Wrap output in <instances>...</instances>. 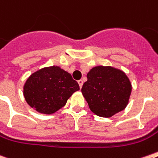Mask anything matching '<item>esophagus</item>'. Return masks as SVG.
Returning <instances> with one entry per match:
<instances>
[{
    "instance_id": "obj_1",
    "label": "esophagus",
    "mask_w": 158,
    "mask_h": 158,
    "mask_svg": "<svg viewBox=\"0 0 158 158\" xmlns=\"http://www.w3.org/2000/svg\"><path fill=\"white\" fill-rule=\"evenodd\" d=\"M78 83H79V87H80V88H82V87H83V80H82V79L79 80V81H78Z\"/></svg>"
}]
</instances>
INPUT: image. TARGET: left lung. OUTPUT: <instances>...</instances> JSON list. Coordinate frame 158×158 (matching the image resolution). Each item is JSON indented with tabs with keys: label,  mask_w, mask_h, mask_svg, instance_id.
Masks as SVG:
<instances>
[{
	"label": "left lung",
	"mask_w": 158,
	"mask_h": 158,
	"mask_svg": "<svg viewBox=\"0 0 158 158\" xmlns=\"http://www.w3.org/2000/svg\"><path fill=\"white\" fill-rule=\"evenodd\" d=\"M81 91L93 113L111 117L128 105L132 84L124 71L115 67L97 66L87 73Z\"/></svg>",
	"instance_id": "obj_1"
}]
</instances>
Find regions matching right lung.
<instances>
[{
	"label": "right lung",
	"instance_id": "obj_1",
	"mask_svg": "<svg viewBox=\"0 0 158 158\" xmlns=\"http://www.w3.org/2000/svg\"><path fill=\"white\" fill-rule=\"evenodd\" d=\"M79 83L58 66L42 68L27 79L23 95L27 104L39 113L50 115L64 107Z\"/></svg>",
	"mask_w": 158,
	"mask_h": 158
}]
</instances>
